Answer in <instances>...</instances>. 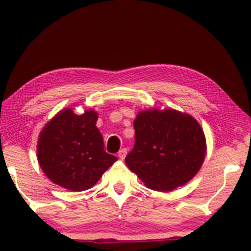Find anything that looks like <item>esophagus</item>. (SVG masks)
<instances>
[{
    "mask_svg": "<svg viewBox=\"0 0 251 251\" xmlns=\"http://www.w3.org/2000/svg\"><path fill=\"white\" fill-rule=\"evenodd\" d=\"M126 154H127L126 148H122V150L118 151V157H120L121 159H124L125 157H126Z\"/></svg>",
    "mask_w": 251,
    "mask_h": 251,
    "instance_id": "obj_1",
    "label": "esophagus"
}]
</instances>
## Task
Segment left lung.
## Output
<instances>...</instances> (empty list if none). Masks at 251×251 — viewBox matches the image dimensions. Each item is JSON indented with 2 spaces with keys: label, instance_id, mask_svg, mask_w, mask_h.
Listing matches in <instances>:
<instances>
[{
  "label": "left lung",
  "instance_id": "1",
  "mask_svg": "<svg viewBox=\"0 0 251 251\" xmlns=\"http://www.w3.org/2000/svg\"><path fill=\"white\" fill-rule=\"evenodd\" d=\"M135 144L125 163L158 192H171L196 175L206 155V138L199 123L175 109H148L134 121Z\"/></svg>",
  "mask_w": 251,
  "mask_h": 251
}]
</instances>
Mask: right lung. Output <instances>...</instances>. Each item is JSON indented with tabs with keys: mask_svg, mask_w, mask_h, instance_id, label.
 Instances as JSON below:
<instances>
[{
	"mask_svg": "<svg viewBox=\"0 0 251 251\" xmlns=\"http://www.w3.org/2000/svg\"><path fill=\"white\" fill-rule=\"evenodd\" d=\"M97 117L95 110L76 115L73 109L66 108L42 129L37 160L54 184L73 192L90 189L117 160L104 150Z\"/></svg>",
	"mask_w": 251,
	"mask_h": 251,
	"instance_id": "add662e5",
	"label": "right lung"
}]
</instances>
